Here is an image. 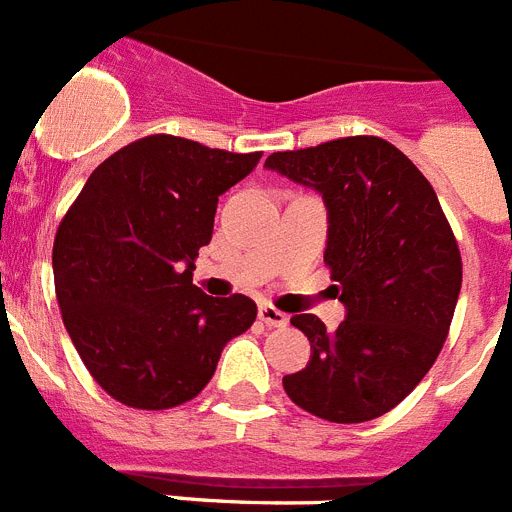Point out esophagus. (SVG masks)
I'll return each mask as SVG.
<instances>
[{
	"instance_id": "esophagus-1",
	"label": "esophagus",
	"mask_w": 512,
	"mask_h": 512,
	"mask_svg": "<svg viewBox=\"0 0 512 512\" xmlns=\"http://www.w3.org/2000/svg\"><path fill=\"white\" fill-rule=\"evenodd\" d=\"M260 319L268 324V327H286V324H288L286 311L275 309L273 304H262L260 306Z\"/></svg>"
}]
</instances>
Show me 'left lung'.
Here are the masks:
<instances>
[{"label":"left lung","mask_w":512,"mask_h":512,"mask_svg":"<svg viewBox=\"0 0 512 512\" xmlns=\"http://www.w3.org/2000/svg\"><path fill=\"white\" fill-rule=\"evenodd\" d=\"M265 167L319 190L330 213L324 265L348 309L335 332L291 317L311 342L283 376L293 404L330 422L394 410L433 368L461 291V252L433 185L394 144L345 136L275 151Z\"/></svg>","instance_id":"8db88e82"}]
</instances>
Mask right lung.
<instances>
[{
	"instance_id": "1",
	"label": "right lung",
	"mask_w": 512,
	"mask_h": 512,
	"mask_svg": "<svg viewBox=\"0 0 512 512\" xmlns=\"http://www.w3.org/2000/svg\"><path fill=\"white\" fill-rule=\"evenodd\" d=\"M260 157L144 136L110 154L61 219L53 283L64 327L92 379L126 407L198 397L226 342L255 322L250 296H206L193 270L219 195Z\"/></svg>"
}]
</instances>
